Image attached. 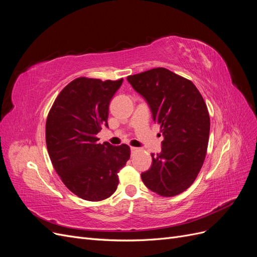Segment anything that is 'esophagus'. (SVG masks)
Masks as SVG:
<instances>
[{
  "label": "esophagus",
  "instance_id": "esophagus-1",
  "mask_svg": "<svg viewBox=\"0 0 257 257\" xmlns=\"http://www.w3.org/2000/svg\"><path fill=\"white\" fill-rule=\"evenodd\" d=\"M138 150H139V149H138V148H136V147H131V151H132V154L136 153Z\"/></svg>",
  "mask_w": 257,
  "mask_h": 257
}]
</instances>
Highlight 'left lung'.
Wrapping results in <instances>:
<instances>
[{
  "label": "left lung",
  "instance_id": "1",
  "mask_svg": "<svg viewBox=\"0 0 257 257\" xmlns=\"http://www.w3.org/2000/svg\"><path fill=\"white\" fill-rule=\"evenodd\" d=\"M150 106L164 136L162 151L152 153V166L142 174L145 185L172 197L195 181L206 158L210 116L205 100L191 80L164 67L127 77Z\"/></svg>",
  "mask_w": 257,
  "mask_h": 257
}]
</instances>
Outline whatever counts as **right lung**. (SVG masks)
Wrapping results in <instances>:
<instances>
[{
    "label": "right lung",
    "mask_w": 257,
    "mask_h": 257,
    "mask_svg": "<svg viewBox=\"0 0 257 257\" xmlns=\"http://www.w3.org/2000/svg\"><path fill=\"white\" fill-rule=\"evenodd\" d=\"M122 81L76 78L60 92L46 121L52 165L66 188L84 200L110 197L119 184V170L130 159L127 145L99 144L96 137L108 127L109 103Z\"/></svg>",
    "instance_id": "1"
}]
</instances>
